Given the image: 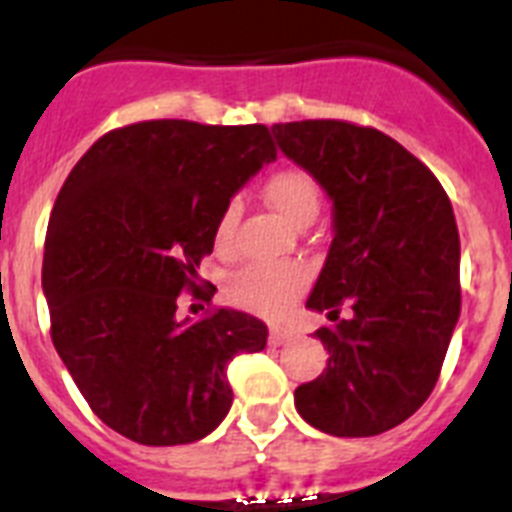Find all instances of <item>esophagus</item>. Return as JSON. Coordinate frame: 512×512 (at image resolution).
I'll list each match as a JSON object with an SVG mask.
<instances>
[{
    "instance_id": "obj_1",
    "label": "esophagus",
    "mask_w": 512,
    "mask_h": 512,
    "mask_svg": "<svg viewBox=\"0 0 512 512\" xmlns=\"http://www.w3.org/2000/svg\"><path fill=\"white\" fill-rule=\"evenodd\" d=\"M292 336H295L292 329H287L282 323H272V329H269V344H272V347H279V344L290 342Z\"/></svg>"
}]
</instances>
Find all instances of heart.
I'll list each match as a JSON object with an SVG mask.
<instances>
[{"label": "heart", "instance_id": "obj_1", "mask_svg": "<svg viewBox=\"0 0 512 512\" xmlns=\"http://www.w3.org/2000/svg\"><path fill=\"white\" fill-rule=\"evenodd\" d=\"M264 199L292 227L316 220L318 207H321V191H318L316 181L300 168L277 170L274 176L266 178ZM235 225H238V204L233 202L227 204L217 220V230H214L217 246H227L233 240ZM303 282L305 274L298 266L256 264L246 266L243 272L230 279L227 295L233 303L256 310V313H277L298 295Z\"/></svg>", "mask_w": 512, "mask_h": 512}]
</instances>
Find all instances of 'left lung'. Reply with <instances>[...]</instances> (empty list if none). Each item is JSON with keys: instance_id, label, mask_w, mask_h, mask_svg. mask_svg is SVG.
I'll return each instance as SVG.
<instances>
[{"instance_id": "1", "label": "left lung", "mask_w": 512, "mask_h": 512, "mask_svg": "<svg viewBox=\"0 0 512 512\" xmlns=\"http://www.w3.org/2000/svg\"><path fill=\"white\" fill-rule=\"evenodd\" d=\"M272 134L326 191L334 230L305 300L336 321L316 331L329 362L295 388V406L336 438L381 435L425 404L461 316L451 199L427 165L370 126L292 121Z\"/></svg>"}]
</instances>
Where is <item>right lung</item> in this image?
I'll return each instance as SVG.
<instances>
[{
    "label": "right lung",
    "instance_id": "add662e5",
    "mask_svg": "<svg viewBox=\"0 0 512 512\" xmlns=\"http://www.w3.org/2000/svg\"><path fill=\"white\" fill-rule=\"evenodd\" d=\"M261 124L142 121L108 131L56 196L43 251L51 339L95 414L142 445L207 438L230 412L227 362L269 329L243 310L178 316L202 298L217 220L266 163Z\"/></svg>",
    "mask_w": 512,
    "mask_h": 512
}]
</instances>
